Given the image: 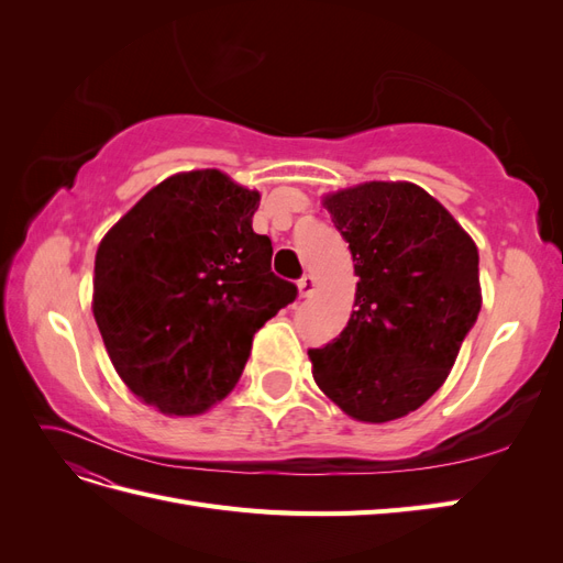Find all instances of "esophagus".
Wrapping results in <instances>:
<instances>
[{
    "label": "esophagus",
    "mask_w": 563,
    "mask_h": 563,
    "mask_svg": "<svg viewBox=\"0 0 563 563\" xmlns=\"http://www.w3.org/2000/svg\"><path fill=\"white\" fill-rule=\"evenodd\" d=\"M317 288V279L312 275H305L302 279H298V291L302 298H308Z\"/></svg>",
    "instance_id": "esophagus-1"
}]
</instances>
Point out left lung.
Listing matches in <instances>:
<instances>
[{
  "mask_svg": "<svg viewBox=\"0 0 563 563\" xmlns=\"http://www.w3.org/2000/svg\"><path fill=\"white\" fill-rule=\"evenodd\" d=\"M360 277L347 327L310 350L319 389L362 422L404 418L444 385L482 310L479 251L413 183L323 199Z\"/></svg>",
  "mask_w": 563,
  "mask_h": 563,
  "instance_id": "obj_1",
  "label": "left lung"
}]
</instances>
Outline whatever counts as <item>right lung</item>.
I'll return each mask as SVG.
<instances>
[{
    "label": "right lung",
    "instance_id": "add662e5",
    "mask_svg": "<svg viewBox=\"0 0 563 563\" xmlns=\"http://www.w3.org/2000/svg\"><path fill=\"white\" fill-rule=\"evenodd\" d=\"M261 195L218 168L176 174L96 251L93 317L119 378L166 416L225 399L253 335L298 296L251 223Z\"/></svg>",
    "mask_w": 563,
    "mask_h": 563
}]
</instances>
